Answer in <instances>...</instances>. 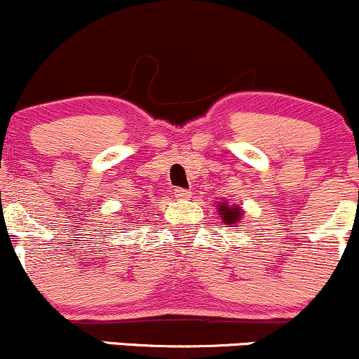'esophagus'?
I'll use <instances>...</instances> for the list:
<instances>
[{"label": "esophagus", "instance_id": "34e87169", "mask_svg": "<svg viewBox=\"0 0 359 359\" xmlns=\"http://www.w3.org/2000/svg\"><path fill=\"white\" fill-rule=\"evenodd\" d=\"M175 196L178 200H188L191 196V191L187 188H175Z\"/></svg>", "mask_w": 359, "mask_h": 359}]
</instances>
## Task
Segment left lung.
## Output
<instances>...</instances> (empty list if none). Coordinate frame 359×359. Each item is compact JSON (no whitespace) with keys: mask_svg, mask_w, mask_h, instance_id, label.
Returning a JSON list of instances; mask_svg holds the SVG:
<instances>
[{"mask_svg":"<svg viewBox=\"0 0 359 359\" xmlns=\"http://www.w3.org/2000/svg\"><path fill=\"white\" fill-rule=\"evenodd\" d=\"M217 212L219 215L222 217V221H224L226 227H238L236 224L241 221V215H243V210L240 209L238 205H229V203L226 202H221L217 205Z\"/></svg>","mask_w":359,"mask_h":359,"instance_id":"left-lung-1","label":"left lung"}]
</instances>
